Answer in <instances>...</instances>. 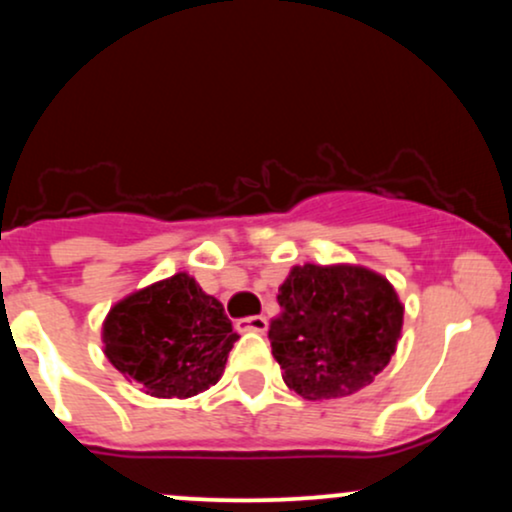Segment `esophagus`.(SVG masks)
I'll use <instances>...</instances> for the list:
<instances>
[{
  "label": "esophagus",
  "instance_id": "obj_1",
  "mask_svg": "<svg viewBox=\"0 0 512 512\" xmlns=\"http://www.w3.org/2000/svg\"><path fill=\"white\" fill-rule=\"evenodd\" d=\"M236 327L240 332H257V334H264L269 330V320L262 315H255V317H243V320L236 322Z\"/></svg>",
  "mask_w": 512,
  "mask_h": 512
}]
</instances>
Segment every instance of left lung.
<instances>
[{
  "instance_id": "obj_1",
  "label": "left lung",
  "mask_w": 512,
  "mask_h": 512,
  "mask_svg": "<svg viewBox=\"0 0 512 512\" xmlns=\"http://www.w3.org/2000/svg\"><path fill=\"white\" fill-rule=\"evenodd\" d=\"M276 301L272 354L289 390L310 402L363 390L402 339L404 305L395 286L361 264H296Z\"/></svg>"
}]
</instances>
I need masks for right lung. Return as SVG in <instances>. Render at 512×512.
<instances>
[{
    "mask_svg": "<svg viewBox=\"0 0 512 512\" xmlns=\"http://www.w3.org/2000/svg\"><path fill=\"white\" fill-rule=\"evenodd\" d=\"M101 339L108 361L146 395L187 399L219 383L238 332L221 301L178 272L117 301Z\"/></svg>",
    "mask_w": 512,
    "mask_h": 512,
    "instance_id": "obj_1",
    "label": "right lung"
}]
</instances>
